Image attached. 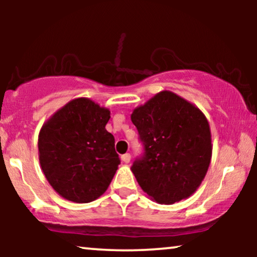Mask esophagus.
Segmentation results:
<instances>
[{"instance_id": "1", "label": "esophagus", "mask_w": 257, "mask_h": 257, "mask_svg": "<svg viewBox=\"0 0 257 257\" xmlns=\"http://www.w3.org/2000/svg\"><path fill=\"white\" fill-rule=\"evenodd\" d=\"M121 160H122V163H124V164H128L130 161H131V154H130V153L122 154Z\"/></svg>"}]
</instances>
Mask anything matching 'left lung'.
<instances>
[{"label": "left lung", "instance_id": "obj_1", "mask_svg": "<svg viewBox=\"0 0 257 257\" xmlns=\"http://www.w3.org/2000/svg\"><path fill=\"white\" fill-rule=\"evenodd\" d=\"M131 120L145 149L131 167L143 191L161 205L189 198L201 185L212 159L206 115L165 90L136 107Z\"/></svg>", "mask_w": 257, "mask_h": 257}]
</instances>
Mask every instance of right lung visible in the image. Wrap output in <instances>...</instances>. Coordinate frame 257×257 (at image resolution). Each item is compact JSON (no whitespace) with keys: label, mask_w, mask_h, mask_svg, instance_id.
Returning a JSON list of instances; mask_svg holds the SVG:
<instances>
[{"label":"right lung","mask_w":257,"mask_h":257,"mask_svg":"<svg viewBox=\"0 0 257 257\" xmlns=\"http://www.w3.org/2000/svg\"><path fill=\"white\" fill-rule=\"evenodd\" d=\"M110 110L76 98L56 111L38 135V158L51 187L62 198L86 203L110 186L118 165L114 137L106 131Z\"/></svg>","instance_id":"add662e5"}]
</instances>
